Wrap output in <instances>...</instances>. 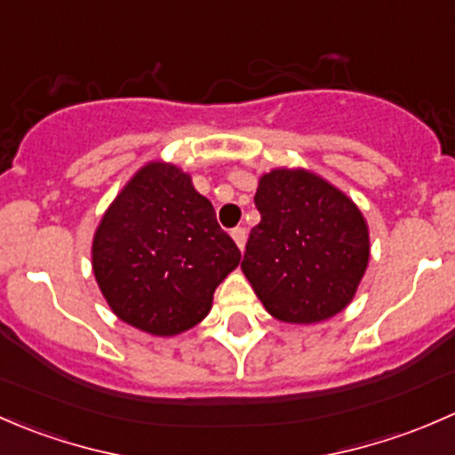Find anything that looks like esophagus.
Instances as JSON below:
<instances>
[{
    "label": "esophagus",
    "instance_id": "1",
    "mask_svg": "<svg viewBox=\"0 0 455 455\" xmlns=\"http://www.w3.org/2000/svg\"><path fill=\"white\" fill-rule=\"evenodd\" d=\"M231 237H233V242H235V244H237V249L244 251V244H246V228H242V227L233 228Z\"/></svg>",
    "mask_w": 455,
    "mask_h": 455
}]
</instances>
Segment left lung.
Returning <instances> with one entry per match:
<instances>
[{
  "instance_id": "8db88e82",
  "label": "left lung",
  "mask_w": 455,
  "mask_h": 455,
  "mask_svg": "<svg viewBox=\"0 0 455 455\" xmlns=\"http://www.w3.org/2000/svg\"><path fill=\"white\" fill-rule=\"evenodd\" d=\"M242 273L268 315L319 323L356 295L370 261L363 213L341 189L308 169L279 167L259 178Z\"/></svg>"
}]
</instances>
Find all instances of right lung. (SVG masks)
<instances>
[{
	"label": "right lung",
	"instance_id": "add662e5",
	"mask_svg": "<svg viewBox=\"0 0 455 455\" xmlns=\"http://www.w3.org/2000/svg\"><path fill=\"white\" fill-rule=\"evenodd\" d=\"M237 264L213 204L189 173L163 160L130 178L92 240V270L112 313L154 337L198 325Z\"/></svg>",
	"mask_w": 455,
	"mask_h": 455
}]
</instances>
